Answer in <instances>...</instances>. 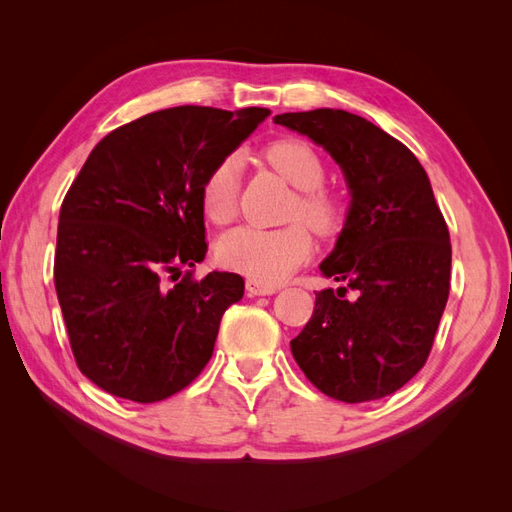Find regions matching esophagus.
<instances>
[{
    "instance_id": "34e87169",
    "label": "esophagus",
    "mask_w": 512,
    "mask_h": 512,
    "mask_svg": "<svg viewBox=\"0 0 512 512\" xmlns=\"http://www.w3.org/2000/svg\"><path fill=\"white\" fill-rule=\"evenodd\" d=\"M245 288H247V294H252V297H262V294H273L277 290L275 286H265V284H260L256 280H247Z\"/></svg>"
}]
</instances>
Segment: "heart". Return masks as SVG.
<instances>
[{
  "mask_svg": "<svg viewBox=\"0 0 512 512\" xmlns=\"http://www.w3.org/2000/svg\"><path fill=\"white\" fill-rule=\"evenodd\" d=\"M262 160L297 190L286 213V220L292 224L271 230L254 226L228 230L215 245V256L226 269L243 273L265 286H275L312 256L314 241L306 228L320 237L335 235L344 222V207L335 194L322 188L327 168L309 143L299 138H280L262 149ZM239 181L241 168L235 156L222 158L209 170L200 185V207L207 220L222 226L235 218Z\"/></svg>",
  "mask_w": 512,
  "mask_h": 512,
  "instance_id": "obj_1",
  "label": "heart"
}]
</instances>
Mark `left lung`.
I'll list each match as a JSON object with an SVG mask.
<instances>
[{"instance_id": "obj_1", "label": "left lung", "mask_w": 512, "mask_h": 512, "mask_svg": "<svg viewBox=\"0 0 512 512\" xmlns=\"http://www.w3.org/2000/svg\"><path fill=\"white\" fill-rule=\"evenodd\" d=\"M342 166L352 207L320 271L346 286L316 292L290 348L318 391L363 404L401 389L427 363L451 290V239L414 153L374 123L333 108L284 113ZM352 289L356 300L348 302Z\"/></svg>"}]
</instances>
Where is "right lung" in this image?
Instances as JSON below:
<instances>
[{
    "label": "right lung",
    "mask_w": 512,
    "mask_h": 512,
    "mask_svg": "<svg viewBox=\"0 0 512 512\" xmlns=\"http://www.w3.org/2000/svg\"><path fill=\"white\" fill-rule=\"evenodd\" d=\"M269 108L175 106L106 134L61 203L55 290L74 361L102 391L153 404L209 363L237 273L196 280L200 185Z\"/></svg>",
    "instance_id": "add662e5"
}]
</instances>
